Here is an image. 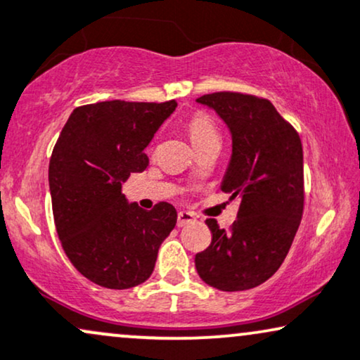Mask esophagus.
Here are the masks:
<instances>
[{"instance_id": "esophagus-1", "label": "esophagus", "mask_w": 360, "mask_h": 360, "mask_svg": "<svg viewBox=\"0 0 360 360\" xmlns=\"http://www.w3.org/2000/svg\"><path fill=\"white\" fill-rule=\"evenodd\" d=\"M194 214L193 212H188V211H181L177 214V227H184L191 224V222H194Z\"/></svg>"}]
</instances>
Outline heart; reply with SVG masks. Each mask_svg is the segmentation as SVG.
I'll return each instance as SVG.
<instances>
[{
	"instance_id": "obj_1",
	"label": "heart",
	"mask_w": 360,
	"mask_h": 360,
	"mask_svg": "<svg viewBox=\"0 0 360 360\" xmlns=\"http://www.w3.org/2000/svg\"><path fill=\"white\" fill-rule=\"evenodd\" d=\"M188 129L194 144H199L202 143V141H207L211 138H219L212 120L207 115H202V112H195V115L191 116V120L188 122Z\"/></svg>"
}]
</instances>
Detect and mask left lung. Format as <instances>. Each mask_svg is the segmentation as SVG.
Masks as SVG:
<instances>
[{"label":"left lung","mask_w":360,"mask_h":360,"mask_svg":"<svg viewBox=\"0 0 360 360\" xmlns=\"http://www.w3.org/2000/svg\"><path fill=\"white\" fill-rule=\"evenodd\" d=\"M195 101L214 109L229 127L233 154L221 189L240 201L231 231L206 221L212 240L195 254V269L219 290L252 289L276 274L301 224V138L267 99L221 91Z\"/></svg>","instance_id":"left-lung-1"}]
</instances>
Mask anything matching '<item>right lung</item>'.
<instances>
[{"instance_id": "1", "label": "right lung", "mask_w": 360, "mask_h": 360, "mask_svg": "<svg viewBox=\"0 0 360 360\" xmlns=\"http://www.w3.org/2000/svg\"><path fill=\"white\" fill-rule=\"evenodd\" d=\"M177 103L103 101L76 108L49 161L56 231L72 266L94 284L129 289L153 274L177 221L169 202L144 211L121 186L149 165L144 149Z\"/></svg>"}]
</instances>
